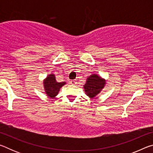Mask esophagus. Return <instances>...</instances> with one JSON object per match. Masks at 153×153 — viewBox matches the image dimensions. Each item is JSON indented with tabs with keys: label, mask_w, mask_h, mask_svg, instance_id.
Segmentation results:
<instances>
[{
	"label": "esophagus",
	"mask_w": 153,
	"mask_h": 153,
	"mask_svg": "<svg viewBox=\"0 0 153 153\" xmlns=\"http://www.w3.org/2000/svg\"><path fill=\"white\" fill-rule=\"evenodd\" d=\"M77 80L76 79H74V80H71L70 82H69V84H71L72 85H75L77 84Z\"/></svg>",
	"instance_id": "esophagus-1"
}]
</instances>
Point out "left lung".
<instances>
[{"label": "left lung", "mask_w": 153, "mask_h": 153, "mask_svg": "<svg viewBox=\"0 0 153 153\" xmlns=\"http://www.w3.org/2000/svg\"><path fill=\"white\" fill-rule=\"evenodd\" d=\"M106 81L97 74H92L86 79V84L84 85V89L87 96L90 98H94L97 96L104 88Z\"/></svg>", "instance_id": "obj_1"}]
</instances>
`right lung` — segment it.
<instances>
[{"label": "right lung", "mask_w": 153, "mask_h": 153, "mask_svg": "<svg viewBox=\"0 0 153 153\" xmlns=\"http://www.w3.org/2000/svg\"><path fill=\"white\" fill-rule=\"evenodd\" d=\"M55 78L54 74H49L43 82L46 94L51 98H55L58 94L61 88L66 84L65 82H57Z\"/></svg>", "instance_id": "1"}]
</instances>
